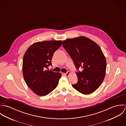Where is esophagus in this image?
Returning a JSON list of instances; mask_svg holds the SVG:
<instances>
[{
  "label": "esophagus",
  "instance_id": "esophagus-1",
  "mask_svg": "<svg viewBox=\"0 0 126 126\" xmlns=\"http://www.w3.org/2000/svg\"><path fill=\"white\" fill-rule=\"evenodd\" d=\"M69 74H70V72H69V71H68V72H66V73L64 74V75L66 76H68Z\"/></svg>",
  "mask_w": 126,
  "mask_h": 126
}]
</instances>
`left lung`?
<instances>
[{
	"mask_svg": "<svg viewBox=\"0 0 126 126\" xmlns=\"http://www.w3.org/2000/svg\"><path fill=\"white\" fill-rule=\"evenodd\" d=\"M63 46L77 70L83 68L76 73L78 80L72 87L82 94L92 93L101 84L106 73V60L100 47L84 36L64 40Z\"/></svg>",
	"mask_w": 126,
	"mask_h": 126,
	"instance_id": "obj_1",
	"label": "left lung"
}]
</instances>
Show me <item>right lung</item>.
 I'll list each match as a JSON object with an SVG mask.
<instances>
[{"label":"right lung","mask_w":126,"mask_h":126,"mask_svg":"<svg viewBox=\"0 0 126 126\" xmlns=\"http://www.w3.org/2000/svg\"><path fill=\"white\" fill-rule=\"evenodd\" d=\"M61 41L39 42L31 46L24 54L23 74L28 86L36 94L45 96L54 90L62 75L48 70L54 53L62 46Z\"/></svg>","instance_id":"add662e5"}]
</instances>
